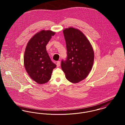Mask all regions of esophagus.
I'll return each mask as SVG.
<instances>
[{"mask_svg": "<svg viewBox=\"0 0 125 125\" xmlns=\"http://www.w3.org/2000/svg\"><path fill=\"white\" fill-rule=\"evenodd\" d=\"M60 64H61L60 62V61H58V62H57V64H56L57 66V67H59V66H60Z\"/></svg>", "mask_w": 125, "mask_h": 125, "instance_id": "34e87169", "label": "esophagus"}]
</instances>
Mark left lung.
Wrapping results in <instances>:
<instances>
[{
  "label": "left lung",
  "mask_w": 125,
  "mask_h": 125,
  "mask_svg": "<svg viewBox=\"0 0 125 125\" xmlns=\"http://www.w3.org/2000/svg\"><path fill=\"white\" fill-rule=\"evenodd\" d=\"M63 33L66 44L67 57L61 62L66 78L73 83L85 79L92 68L94 54L89 40L79 29H64Z\"/></svg>",
  "instance_id": "left-lung-1"
}]
</instances>
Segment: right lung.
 Wrapping results in <instances>:
<instances>
[{"mask_svg":"<svg viewBox=\"0 0 125 125\" xmlns=\"http://www.w3.org/2000/svg\"><path fill=\"white\" fill-rule=\"evenodd\" d=\"M55 33L51 30H42L32 37L25 48V69L30 78L39 84L48 82L56 67L46 50V45Z\"/></svg>","mask_w":125,"mask_h":125,"instance_id":"1","label":"right lung"}]
</instances>
